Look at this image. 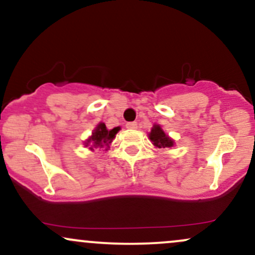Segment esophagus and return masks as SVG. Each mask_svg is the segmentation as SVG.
<instances>
[{"label": "esophagus", "instance_id": "34e87169", "mask_svg": "<svg viewBox=\"0 0 255 255\" xmlns=\"http://www.w3.org/2000/svg\"><path fill=\"white\" fill-rule=\"evenodd\" d=\"M126 128H128V129H135V128H137V124L136 122H128L126 125Z\"/></svg>", "mask_w": 255, "mask_h": 255}]
</instances>
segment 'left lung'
Masks as SVG:
<instances>
[{"label": "left lung", "instance_id": "1", "mask_svg": "<svg viewBox=\"0 0 255 255\" xmlns=\"http://www.w3.org/2000/svg\"><path fill=\"white\" fill-rule=\"evenodd\" d=\"M148 137H150L152 144L158 148H165L174 146V140L166 135L164 130L160 128L159 125H154L153 127H152L151 133L148 134Z\"/></svg>", "mask_w": 255, "mask_h": 255}]
</instances>
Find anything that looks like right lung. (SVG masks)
Masks as SVG:
<instances>
[{
    "instance_id": "right-lung-1",
    "label": "right lung",
    "mask_w": 255,
    "mask_h": 255,
    "mask_svg": "<svg viewBox=\"0 0 255 255\" xmlns=\"http://www.w3.org/2000/svg\"><path fill=\"white\" fill-rule=\"evenodd\" d=\"M120 130V127H115L113 129H108L107 126H105L103 122L99 124L97 127L95 128V130L92 131V135H91L89 139L85 142V146H90V150H93L95 147H109L111 141L114 140L118 131Z\"/></svg>"
}]
</instances>
